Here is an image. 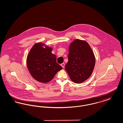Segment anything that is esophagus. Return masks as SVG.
Wrapping results in <instances>:
<instances>
[{"mask_svg":"<svg viewBox=\"0 0 123 123\" xmlns=\"http://www.w3.org/2000/svg\"><path fill=\"white\" fill-rule=\"evenodd\" d=\"M64 65H65V64H64V63H62V64H61V66L63 67V68H64Z\"/></svg>","mask_w":123,"mask_h":123,"instance_id":"34e87169","label":"esophagus"}]
</instances>
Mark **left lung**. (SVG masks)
Masks as SVG:
<instances>
[{
	"instance_id": "left-lung-1",
	"label": "left lung",
	"mask_w": 123,
	"mask_h": 123,
	"mask_svg": "<svg viewBox=\"0 0 123 123\" xmlns=\"http://www.w3.org/2000/svg\"><path fill=\"white\" fill-rule=\"evenodd\" d=\"M68 58L65 69L72 82L81 83L89 78L94 70L95 59L87 41L76 39L71 42Z\"/></svg>"
}]
</instances>
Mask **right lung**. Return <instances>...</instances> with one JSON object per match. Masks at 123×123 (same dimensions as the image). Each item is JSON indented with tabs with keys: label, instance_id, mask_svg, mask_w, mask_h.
Returning a JSON list of instances; mask_svg holds the SVG:
<instances>
[{
	"label": "right lung",
	"instance_id": "add662e5",
	"mask_svg": "<svg viewBox=\"0 0 123 123\" xmlns=\"http://www.w3.org/2000/svg\"><path fill=\"white\" fill-rule=\"evenodd\" d=\"M53 48L41 42L32 47L27 58L28 69L32 77L38 82L51 81L63 68L56 62V56L52 53Z\"/></svg>",
	"mask_w": 123,
	"mask_h": 123
}]
</instances>
